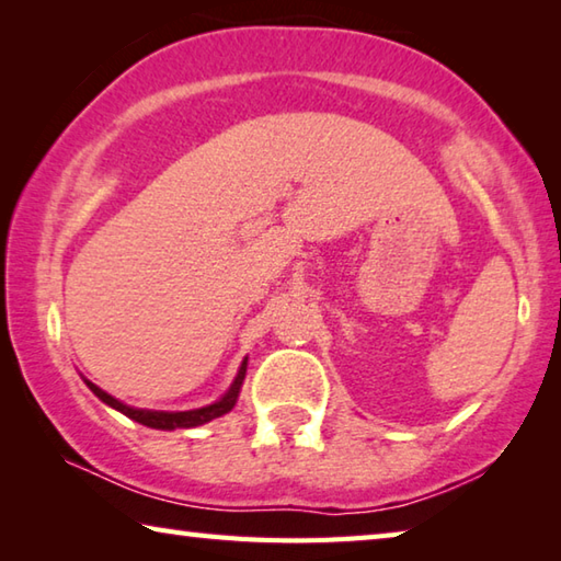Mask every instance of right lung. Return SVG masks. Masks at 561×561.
Segmentation results:
<instances>
[{"instance_id": "right-lung-1", "label": "right lung", "mask_w": 561, "mask_h": 561, "mask_svg": "<svg viewBox=\"0 0 561 561\" xmlns=\"http://www.w3.org/2000/svg\"><path fill=\"white\" fill-rule=\"evenodd\" d=\"M244 374H247V358L242 360L240 371H237L234 381L230 386V391H227L220 401H215L205 408H195V411H178V413H170V411H148V408H130L126 403H121L118 398L108 396L106 391H101L96 383L87 381V386L91 388L93 393H96L103 403L116 408L123 415H128L130 421H136L140 425H148V428H156V431H175V428H195V425H203V423H210L213 417H220L225 413H230L234 403H237V396H240V388L244 381Z\"/></svg>"}]
</instances>
